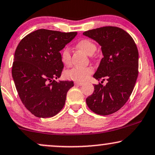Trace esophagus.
Wrapping results in <instances>:
<instances>
[{
  "mask_svg": "<svg viewBox=\"0 0 155 155\" xmlns=\"http://www.w3.org/2000/svg\"><path fill=\"white\" fill-rule=\"evenodd\" d=\"M74 84H75V85L76 86H81L83 84V82H81V81H75Z\"/></svg>",
  "mask_w": 155,
  "mask_h": 155,
  "instance_id": "obj_1",
  "label": "esophagus"
}]
</instances>
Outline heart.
Segmentation results:
<instances>
[{
  "label": "heart",
  "instance_id": "b5f03b06",
  "mask_svg": "<svg viewBox=\"0 0 155 155\" xmlns=\"http://www.w3.org/2000/svg\"><path fill=\"white\" fill-rule=\"evenodd\" d=\"M78 48L87 53V55H92L96 51V45L88 39H83L78 42ZM61 59L64 65H68L71 61L70 48L68 46L65 47L61 52ZM94 72V68L91 66L87 67H74L67 71L65 74L67 79L74 81H84L87 77Z\"/></svg>",
  "mask_w": 155,
  "mask_h": 155
}]
</instances>
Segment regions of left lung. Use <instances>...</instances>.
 I'll return each instance as SVG.
<instances>
[{
  "label": "left lung",
  "instance_id": "1",
  "mask_svg": "<svg viewBox=\"0 0 155 155\" xmlns=\"http://www.w3.org/2000/svg\"><path fill=\"white\" fill-rule=\"evenodd\" d=\"M84 35L97 42L103 58L94 74L98 81L87 105L94 113L107 115L120 110L128 101L139 74V52L131 35L117 27H103L86 31Z\"/></svg>",
  "mask_w": 155,
  "mask_h": 155
}]
</instances>
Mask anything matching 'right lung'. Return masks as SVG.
I'll use <instances>...</instances> for the list:
<instances>
[{
    "label": "right lung",
    "mask_w": 155,
    "mask_h": 155,
    "mask_svg": "<svg viewBox=\"0 0 155 155\" xmlns=\"http://www.w3.org/2000/svg\"><path fill=\"white\" fill-rule=\"evenodd\" d=\"M77 32L41 29L20 41L14 54L12 76L25 107L38 118L57 115L65 105L72 81H55L61 76V51Z\"/></svg>",
    "instance_id": "add662e5"
}]
</instances>
